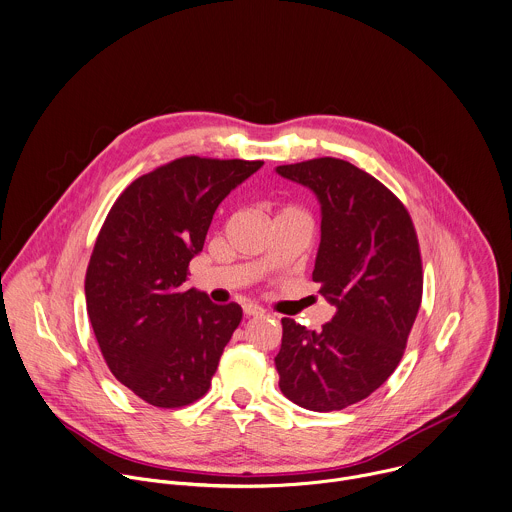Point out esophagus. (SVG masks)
Here are the masks:
<instances>
[{
	"label": "esophagus",
	"instance_id": "obj_1",
	"mask_svg": "<svg viewBox=\"0 0 512 512\" xmlns=\"http://www.w3.org/2000/svg\"><path fill=\"white\" fill-rule=\"evenodd\" d=\"M264 314V310L260 308V306H256V304H244V316H262Z\"/></svg>",
	"mask_w": 512,
	"mask_h": 512
}]
</instances>
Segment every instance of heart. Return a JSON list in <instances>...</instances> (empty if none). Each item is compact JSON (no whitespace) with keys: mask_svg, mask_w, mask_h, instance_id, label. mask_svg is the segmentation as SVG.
I'll return each mask as SVG.
<instances>
[{"mask_svg":"<svg viewBox=\"0 0 512 512\" xmlns=\"http://www.w3.org/2000/svg\"><path fill=\"white\" fill-rule=\"evenodd\" d=\"M290 210H292V208H290Z\"/></svg>","mask_w":512,"mask_h":512,"instance_id":"b5f03b06","label":"heart"}]
</instances>
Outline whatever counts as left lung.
Instances as JSON below:
<instances>
[{
  "label": "left lung",
  "instance_id": "1",
  "mask_svg": "<svg viewBox=\"0 0 512 512\" xmlns=\"http://www.w3.org/2000/svg\"><path fill=\"white\" fill-rule=\"evenodd\" d=\"M322 210L312 280L336 306L318 332L282 318L280 390L330 412L370 396L398 366L422 300V260L404 204L374 176L338 158L278 166Z\"/></svg>",
  "mask_w": 512,
  "mask_h": 512
}]
</instances>
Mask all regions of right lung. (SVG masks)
<instances>
[{
	"label": "right lung",
	"mask_w": 512,
	"mask_h": 512,
	"mask_svg": "<svg viewBox=\"0 0 512 512\" xmlns=\"http://www.w3.org/2000/svg\"><path fill=\"white\" fill-rule=\"evenodd\" d=\"M264 162L184 156L134 180L98 234L88 272V316L112 374L158 408L202 398L242 320L184 288L220 202Z\"/></svg>",
	"instance_id": "obj_1"
}]
</instances>
